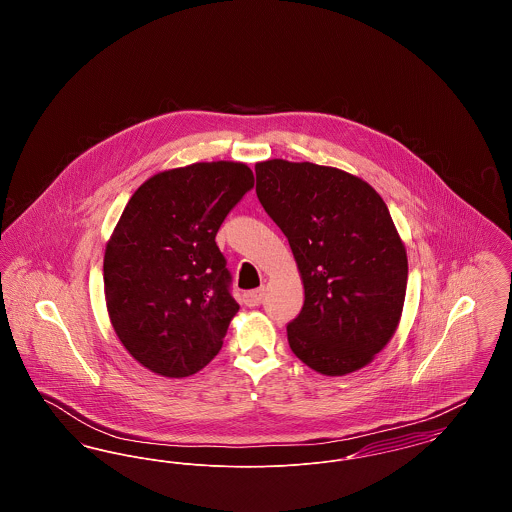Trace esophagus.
Segmentation results:
<instances>
[{"mask_svg":"<svg viewBox=\"0 0 512 512\" xmlns=\"http://www.w3.org/2000/svg\"><path fill=\"white\" fill-rule=\"evenodd\" d=\"M263 295H265V288H259V290H253V292H247L244 295L245 305L247 307H255L263 301Z\"/></svg>","mask_w":512,"mask_h":512,"instance_id":"esophagus-1","label":"esophagus"}]
</instances>
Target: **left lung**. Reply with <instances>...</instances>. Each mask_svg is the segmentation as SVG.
<instances>
[{"label":"left lung","mask_w":512,"mask_h":512,"mask_svg":"<svg viewBox=\"0 0 512 512\" xmlns=\"http://www.w3.org/2000/svg\"><path fill=\"white\" fill-rule=\"evenodd\" d=\"M255 174L305 290L288 324L295 357L324 376L361 370L393 338L407 292V249L384 199L355 174L307 161L268 159Z\"/></svg>","instance_id":"obj_1"}]
</instances>
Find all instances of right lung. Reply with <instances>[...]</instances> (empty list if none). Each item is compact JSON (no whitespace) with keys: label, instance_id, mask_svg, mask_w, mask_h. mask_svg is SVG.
Returning <instances> with one entry per match:
<instances>
[{"label":"right lung","instance_id":"right-lung-1","mask_svg":"<svg viewBox=\"0 0 512 512\" xmlns=\"http://www.w3.org/2000/svg\"><path fill=\"white\" fill-rule=\"evenodd\" d=\"M253 182L245 163H192L153 174L128 199L105 245V303L147 370L186 378L219 353L240 305L215 236Z\"/></svg>","mask_w":512,"mask_h":512}]
</instances>
